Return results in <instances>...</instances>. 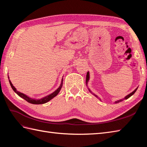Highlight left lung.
<instances>
[{"mask_svg": "<svg viewBox=\"0 0 147 147\" xmlns=\"http://www.w3.org/2000/svg\"><path fill=\"white\" fill-rule=\"evenodd\" d=\"M89 80H90V73H89V71H88V72H87V74H86V86H88V82ZM137 89H138V88H136L135 90H134L133 92H132L131 93H129V94H128V95H126V96H125V97H124V98H123V99H121V100H118L115 101V104H116V103H119V102H122V101H123V100H125V99H127V98H129L131 96H132V95L134 94V93H135L136 92V90H137ZM88 90H89V92H90V93H92V94H93V95L95 96L96 98H98V99H100V100H101L100 98H98L97 95H96L95 94H94V93H93L91 92V90H90V88H88Z\"/></svg>", "mask_w": 147, "mask_h": 147, "instance_id": "obj_1", "label": "left lung"}]
</instances>
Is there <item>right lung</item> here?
I'll return each mask as SVG.
<instances>
[{"label": "right lung", "instance_id": "right-lung-1", "mask_svg": "<svg viewBox=\"0 0 147 147\" xmlns=\"http://www.w3.org/2000/svg\"><path fill=\"white\" fill-rule=\"evenodd\" d=\"M8 78H9V76H8ZM9 83H10L11 86V88H12V90H13L14 91V92L16 93L18 95L20 96V97L23 98V99L27 101L28 102L30 103V104H45V103L48 102L49 101L51 100H52L53 98H54L55 96H57L58 95V93H59V92H60V90H61L62 86V84H63V76H62L61 85H60V86H59V87L57 90H55L54 92L51 93V94L47 95V96H44V97H43V98H40V99L32 98L30 97V96H27L26 95L24 94V93L18 91V90H16V88L15 87L13 86V85H12V84L11 80H9Z\"/></svg>", "mask_w": 147, "mask_h": 147}]
</instances>
